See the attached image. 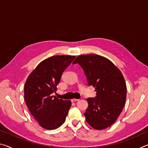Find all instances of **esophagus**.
Here are the masks:
<instances>
[{
    "label": "esophagus",
    "mask_w": 148,
    "mask_h": 148,
    "mask_svg": "<svg viewBox=\"0 0 148 148\" xmlns=\"http://www.w3.org/2000/svg\"><path fill=\"white\" fill-rule=\"evenodd\" d=\"M79 99H72L71 100L72 102H76V101H78Z\"/></svg>",
    "instance_id": "1"
}]
</instances>
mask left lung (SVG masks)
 <instances>
[{
  "label": "left lung",
  "instance_id": "left-lung-1",
  "mask_svg": "<svg viewBox=\"0 0 148 148\" xmlns=\"http://www.w3.org/2000/svg\"><path fill=\"white\" fill-rule=\"evenodd\" d=\"M76 63L97 92L95 98L87 99L86 121L95 129H106L116 121L125 106L127 86L123 76L113 62L99 55H81L73 62Z\"/></svg>",
  "mask_w": 148,
  "mask_h": 148
}]
</instances>
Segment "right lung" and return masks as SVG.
Listing matches in <instances>:
<instances>
[{
    "label": "right lung",
    "mask_w": 148,
    "mask_h": 148,
    "mask_svg": "<svg viewBox=\"0 0 148 148\" xmlns=\"http://www.w3.org/2000/svg\"><path fill=\"white\" fill-rule=\"evenodd\" d=\"M76 56H56L40 62L29 74L24 87L25 101L39 125L47 130L59 128L64 123L71 101L52 95L62 72Z\"/></svg>",
    "instance_id": "obj_1"
}]
</instances>
